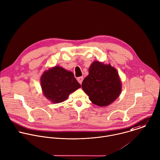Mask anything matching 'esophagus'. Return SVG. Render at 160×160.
<instances>
[{
    "instance_id": "obj_1",
    "label": "esophagus",
    "mask_w": 160,
    "mask_h": 160,
    "mask_svg": "<svg viewBox=\"0 0 160 160\" xmlns=\"http://www.w3.org/2000/svg\"><path fill=\"white\" fill-rule=\"evenodd\" d=\"M77 79L78 82H79V83H80V84H82V82H83V77H78Z\"/></svg>"
}]
</instances>
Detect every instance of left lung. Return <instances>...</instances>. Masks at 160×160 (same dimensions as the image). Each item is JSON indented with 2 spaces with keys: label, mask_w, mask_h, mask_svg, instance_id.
<instances>
[{
  "label": "left lung",
  "mask_w": 160,
  "mask_h": 160,
  "mask_svg": "<svg viewBox=\"0 0 160 160\" xmlns=\"http://www.w3.org/2000/svg\"><path fill=\"white\" fill-rule=\"evenodd\" d=\"M82 88L90 100L99 107H107L120 96L122 85L117 70L110 63L94 61L88 68Z\"/></svg>",
  "instance_id": "8db88e82"
}]
</instances>
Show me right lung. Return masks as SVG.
Listing matches in <instances>:
<instances>
[{"label":"right lung","mask_w":160,"mask_h":160,"mask_svg":"<svg viewBox=\"0 0 160 160\" xmlns=\"http://www.w3.org/2000/svg\"><path fill=\"white\" fill-rule=\"evenodd\" d=\"M40 85L44 97L53 103L64 102L70 93L81 87L72 72L58 65L42 73Z\"/></svg>","instance_id":"obj_1"}]
</instances>
